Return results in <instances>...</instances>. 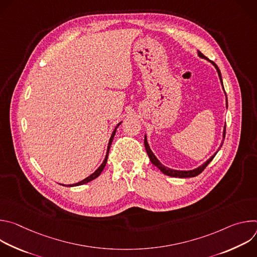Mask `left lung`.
I'll use <instances>...</instances> for the list:
<instances>
[{
  "mask_svg": "<svg viewBox=\"0 0 257 257\" xmlns=\"http://www.w3.org/2000/svg\"><path fill=\"white\" fill-rule=\"evenodd\" d=\"M198 56L201 57V58H203V59H207V58H206L203 54H201L200 52H198ZM207 60H208V59H207ZM210 62H211L212 65L215 67V69H216V71H217V73H218L219 79H221V83H222V85H223V79H222V75H221V71H219L218 67L216 66V64H215L214 62H212V61H210ZM223 88H224V85H223ZM226 100H227V107H228V98H227ZM225 135H226V125H225V128H224V138H225ZM223 142H224V140H223ZM223 142H222V143H223ZM222 145H223V144H221V148H222ZM144 146H145L146 153H148V155H149V157H150L151 162H152L157 168H159L165 175L170 176V177H175V178H191V177H196V176H198V175L207 167V165L213 160V158L215 157L216 153L218 152V151H217L209 160H207L203 165H201L199 168H197V169H195V170H192V171H176V170H172V169L166 168L165 166H163V165L159 162V160L156 158V156L153 154V152H152L151 149H150L148 140H146V136H144ZM218 150H219V149H218Z\"/></svg>",
  "mask_w": 257,
  "mask_h": 257,
  "instance_id": "left-lung-1",
  "label": "left lung"
}]
</instances>
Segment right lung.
<instances>
[{"label":"right lung","mask_w":257,"mask_h":257,"mask_svg":"<svg viewBox=\"0 0 257 257\" xmlns=\"http://www.w3.org/2000/svg\"><path fill=\"white\" fill-rule=\"evenodd\" d=\"M121 123H119L118 125H117V127L115 128V130H114V132L112 133V136H111V138H109V141H108V145H107V151H106V155H105V158H104V160H103V162H102V164L100 165V167L93 173V174H91L89 177H87V178H85L84 180H82V181H80V182H78V183H76V184H72V185H69L70 187L71 186H79V185H82V184H85V183H88V182H90V181H92L93 179H95V178H97L99 175H100V173L102 172V170H103V168H104V166H105V164H106V161H107V155H108V152H109V148H111V144H112V141H113V138H114V136H115V133H116V130H117V128H118V126L120 125Z\"/></svg>","instance_id":"right-lung-1"}]
</instances>
